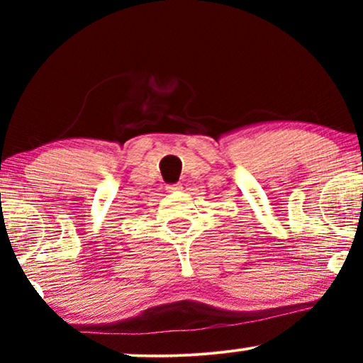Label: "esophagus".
Segmentation results:
<instances>
[{"label": "esophagus", "instance_id": "obj_1", "mask_svg": "<svg viewBox=\"0 0 363 363\" xmlns=\"http://www.w3.org/2000/svg\"><path fill=\"white\" fill-rule=\"evenodd\" d=\"M167 191H178L182 190V183H173V185H167Z\"/></svg>", "mask_w": 363, "mask_h": 363}]
</instances>
